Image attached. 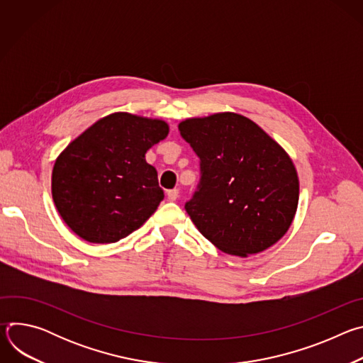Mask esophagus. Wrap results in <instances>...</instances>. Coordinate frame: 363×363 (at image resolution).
Instances as JSON below:
<instances>
[{"instance_id": "esophagus-1", "label": "esophagus", "mask_w": 363, "mask_h": 363, "mask_svg": "<svg viewBox=\"0 0 363 363\" xmlns=\"http://www.w3.org/2000/svg\"><path fill=\"white\" fill-rule=\"evenodd\" d=\"M167 196H168L169 201H177L178 196H179V191H178V189H169V191L167 192Z\"/></svg>"}]
</instances>
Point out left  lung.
I'll return each mask as SVG.
<instances>
[{"instance_id": "1", "label": "left lung", "mask_w": 363, "mask_h": 363, "mask_svg": "<svg viewBox=\"0 0 363 363\" xmlns=\"http://www.w3.org/2000/svg\"><path fill=\"white\" fill-rule=\"evenodd\" d=\"M201 160V184L185 210L221 251L248 257L276 244L298 203V177L289 153L251 119L221 112L179 122Z\"/></svg>"}]
</instances>
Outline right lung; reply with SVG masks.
Returning <instances> with one entry per match:
<instances>
[{
  "label": "right lung",
  "instance_id": "obj_1",
  "mask_svg": "<svg viewBox=\"0 0 363 363\" xmlns=\"http://www.w3.org/2000/svg\"><path fill=\"white\" fill-rule=\"evenodd\" d=\"M168 133L162 119L116 112L62 150L51 174V195L76 235L93 244L116 242L157 211L164 191L145 153Z\"/></svg>",
  "mask_w": 363,
  "mask_h": 363
}]
</instances>
